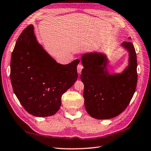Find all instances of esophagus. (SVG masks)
Masks as SVG:
<instances>
[{
  "label": "esophagus",
  "mask_w": 151,
  "mask_h": 151,
  "mask_svg": "<svg viewBox=\"0 0 151 151\" xmlns=\"http://www.w3.org/2000/svg\"><path fill=\"white\" fill-rule=\"evenodd\" d=\"M83 68V66L81 64H79L78 65V67H77V70H78V72L79 73H81V71H82Z\"/></svg>",
  "instance_id": "esophagus-1"
}]
</instances>
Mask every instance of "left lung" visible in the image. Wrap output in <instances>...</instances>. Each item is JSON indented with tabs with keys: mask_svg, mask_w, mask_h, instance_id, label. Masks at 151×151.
<instances>
[{
	"mask_svg": "<svg viewBox=\"0 0 151 151\" xmlns=\"http://www.w3.org/2000/svg\"><path fill=\"white\" fill-rule=\"evenodd\" d=\"M130 39V38H129ZM129 52V65L119 74L111 75L102 53L83 54L81 79L84 85L83 97L86 111L93 118L109 119L122 113L133 98L137 84V60L133 44L124 42Z\"/></svg>",
	"mask_w": 151,
	"mask_h": 151,
	"instance_id": "8db88e82",
	"label": "left lung"
}]
</instances>
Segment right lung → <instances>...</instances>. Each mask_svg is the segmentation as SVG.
I'll use <instances>...</instances> for the list:
<instances>
[{
    "mask_svg": "<svg viewBox=\"0 0 151 151\" xmlns=\"http://www.w3.org/2000/svg\"><path fill=\"white\" fill-rule=\"evenodd\" d=\"M79 60L57 63L38 43L34 27L21 33L12 55L10 79L14 94L31 115L45 117L60 108L61 96L78 79Z\"/></svg>",
    "mask_w": 151,
    "mask_h": 151,
    "instance_id": "right-lung-1",
    "label": "right lung"
}]
</instances>
